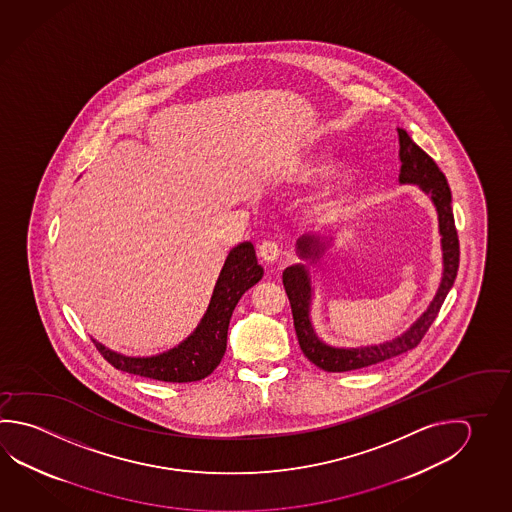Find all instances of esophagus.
Here are the masks:
<instances>
[{"instance_id":"obj_1","label":"esophagus","mask_w":512,"mask_h":512,"mask_svg":"<svg viewBox=\"0 0 512 512\" xmlns=\"http://www.w3.org/2000/svg\"><path fill=\"white\" fill-rule=\"evenodd\" d=\"M258 254H260L261 260L265 261V263H274V261H278L279 243L272 242V240H265V242H261L260 247H258Z\"/></svg>"}]
</instances>
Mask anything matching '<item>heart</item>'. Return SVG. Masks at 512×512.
<instances>
[{
	"instance_id": "heart-1",
	"label": "heart",
	"mask_w": 512,
	"mask_h": 512,
	"mask_svg": "<svg viewBox=\"0 0 512 512\" xmlns=\"http://www.w3.org/2000/svg\"><path fill=\"white\" fill-rule=\"evenodd\" d=\"M332 169V164L328 160H312L305 162L299 168L294 169L292 180L296 184H308L314 182L319 177L326 175ZM354 189V180L348 177L346 173H335L334 177L326 182L325 186L319 189L316 198H314V211L319 214L330 213L334 211L337 205L343 202L344 198H348Z\"/></svg>"
}]
</instances>
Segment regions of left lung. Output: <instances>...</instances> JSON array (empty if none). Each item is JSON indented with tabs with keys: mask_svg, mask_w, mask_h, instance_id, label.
Here are the masks:
<instances>
[{
	"mask_svg": "<svg viewBox=\"0 0 512 512\" xmlns=\"http://www.w3.org/2000/svg\"><path fill=\"white\" fill-rule=\"evenodd\" d=\"M399 131V157L400 184H413L419 186L422 193L431 198V202L437 209L438 233H440V247H442V279L438 285L435 298L431 299L429 307L422 312V316L409 326L406 332L397 335L391 341H384L381 344H368V346H357V348H337L332 344H326L314 330L312 319H310V305H312V279L308 272L307 265L298 263L287 267L283 272V285L289 296L294 326L298 335L299 346L310 363L316 364L325 372H350L359 370L372 364H379L388 361L391 357L406 354L413 350L426 335L431 323L438 316V310L442 307L449 290L455 283L456 272H458V261H460V245H458V234H456L455 216L451 209V189L447 186L444 173L438 169L435 160L429 157L426 151L411 140L406 130L397 128ZM332 238H321V236H301L296 243L301 260L314 261L323 256V252L330 247Z\"/></svg>",
	"mask_w": 512,
	"mask_h": 512,
	"instance_id": "1",
	"label": "left lung"
}]
</instances>
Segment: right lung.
<instances>
[{"mask_svg": "<svg viewBox=\"0 0 512 512\" xmlns=\"http://www.w3.org/2000/svg\"><path fill=\"white\" fill-rule=\"evenodd\" d=\"M263 278L251 242H243L229 251L204 317L182 343L164 354L128 357L117 354L93 339L108 363L121 372L133 373L164 382L202 381L214 372L227 348V330L234 307L247 290Z\"/></svg>", "mask_w": 512, "mask_h": 512, "instance_id": "add662e5", "label": "right lung"}]
</instances>
